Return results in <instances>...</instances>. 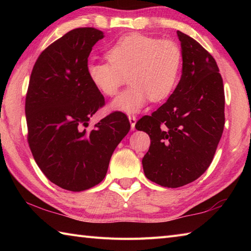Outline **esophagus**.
Wrapping results in <instances>:
<instances>
[{
	"mask_svg": "<svg viewBox=\"0 0 251 251\" xmlns=\"http://www.w3.org/2000/svg\"><path fill=\"white\" fill-rule=\"evenodd\" d=\"M128 119H129V122H130L131 129L134 130L135 129V125H136V116L135 115H129Z\"/></svg>",
	"mask_w": 251,
	"mask_h": 251,
	"instance_id": "esophagus-1",
	"label": "esophagus"
}]
</instances>
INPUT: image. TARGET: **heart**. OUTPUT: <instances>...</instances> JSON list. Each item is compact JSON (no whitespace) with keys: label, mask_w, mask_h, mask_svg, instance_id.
Here are the masks:
<instances>
[{"label":"heart","mask_w":251,"mask_h":251,"mask_svg":"<svg viewBox=\"0 0 251 251\" xmlns=\"http://www.w3.org/2000/svg\"><path fill=\"white\" fill-rule=\"evenodd\" d=\"M108 61H90L86 71L89 81L104 96L116 95L131 83L113 102L112 108L136 113L150 98L167 99L177 87L182 71V51L172 41L140 33L122 36L106 50Z\"/></svg>","instance_id":"1"}]
</instances>
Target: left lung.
Returning <instances> with one entry per match:
<instances>
[{"instance_id": "1", "label": "left lung", "mask_w": 251, "mask_h": 251, "mask_svg": "<svg viewBox=\"0 0 251 251\" xmlns=\"http://www.w3.org/2000/svg\"><path fill=\"white\" fill-rule=\"evenodd\" d=\"M182 75L175 92L136 123L150 136L142 158L146 177L166 188L193 182L210 166L225 126V89L215 58L191 36L177 32Z\"/></svg>"}]
</instances>
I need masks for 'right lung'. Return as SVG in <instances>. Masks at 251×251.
Segmentation results:
<instances>
[{
    "label": "right lung",
    "mask_w": 251,
    "mask_h": 251,
    "mask_svg": "<svg viewBox=\"0 0 251 251\" xmlns=\"http://www.w3.org/2000/svg\"><path fill=\"white\" fill-rule=\"evenodd\" d=\"M102 37V31L88 26L69 31L41 52L26 90V139L32 155L47 179L68 191L100 183L112 153L130 129L120 111L88 127L105 104L86 71L93 46Z\"/></svg>",
    "instance_id": "right-lung-1"
}]
</instances>
